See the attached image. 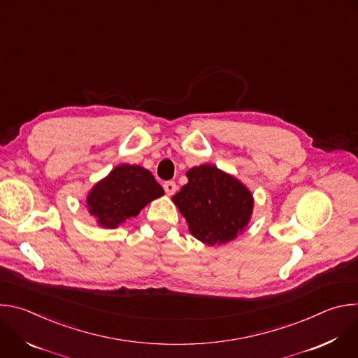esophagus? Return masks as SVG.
<instances>
[{
	"label": "esophagus",
	"instance_id": "esophagus-1",
	"mask_svg": "<svg viewBox=\"0 0 358 358\" xmlns=\"http://www.w3.org/2000/svg\"><path fill=\"white\" fill-rule=\"evenodd\" d=\"M163 187H164V191L167 195H174L177 191V184L174 181H166L163 184Z\"/></svg>",
	"mask_w": 358,
	"mask_h": 358
}]
</instances>
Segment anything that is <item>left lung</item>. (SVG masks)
<instances>
[{"label":"left lung","instance_id":"1","mask_svg":"<svg viewBox=\"0 0 358 358\" xmlns=\"http://www.w3.org/2000/svg\"><path fill=\"white\" fill-rule=\"evenodd\" d=\"M187 178L173 201L191 235L211 246L236 238L252 215L253 198L248 188L210 164L188 170Z\"/></svg>","mask_w":358,"mask_h":358}]
</instances>
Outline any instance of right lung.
<instances>
[{
	"mask_svg": "<svg viewBox=\"0 0 358 358\" xmlns=\"http://www.w3.org/2000/svg\"><path fill=\"white\" fill-rule=\"evenodd\" d=\"M163 194L148 170L122 164L93 187L87 195V208L100 227L117 228Z\"/></svg>",
	"mask_w": 358,
	"mask_h": 358,
	"instance_id": "obj_1",
	"label": "right lung"
}]
</instances>
